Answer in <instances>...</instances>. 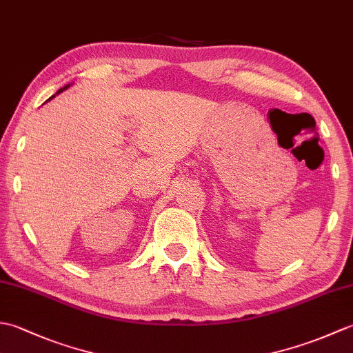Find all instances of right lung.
Segmentation results:
<instances>
[{"label":"right lung","mask_w":353,"mask_h":353,"mask_svg":"<svg viewBox=\"0 0 353 353\" xmlns=\"http://www.w3.org/2000/svg\"><path fill=\"white\" fill-rule=\"evenodd\" d=\"M70 86H71V85H66V86H63V88H61V89H59V91H57V92H56V94H54V95H51V97H50V99H48V100H47V101H50V100H51V99H54V97H56V95H57V94H61V92H63V91H65V89H68V88H70ZM47 101H45V103H47Z\"/></svg>","instance_id":"right-lung-1"}]
</instances>
